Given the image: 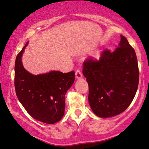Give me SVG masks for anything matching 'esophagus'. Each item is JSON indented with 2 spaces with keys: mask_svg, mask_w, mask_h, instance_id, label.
Wrapping results in <instances>:
<instances>
[{
  "mask_svg": "<svg viewBox=\"0 0 149 149\" xmlns=\"http://www.w3.org/2000/svg\"><path fill=\"white\" fill-rule=\"evenodd\" d=\"M82 77V73L81 72L80 70H79V69H77L76 71V78H81Z\"/></svg>",
  "mask_w": 149,
  "mask_h": 149,
  "instance_id": "34e87169",
  "label": "esophagus"
}]
</instances>
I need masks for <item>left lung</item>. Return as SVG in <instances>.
Masks as SVG:
<instances>
[{
  "label": "left lung",
  "instance_id": "8db88e82",
  "mask_svg": "<svg viewBox=\"0 0 149 149\" xmlns=\"http://www.w3.org/2000/svg\"><path fill=\"white\" fill-rule=\"evenodd\" d=\"M83 74L88 84V102L93 112L102 118L119 114L131 104L139 83L134 49L121 36L114 52L104 49L98 60L87 58Z\"/></svg>",
  "mask_w": 149,
  "mask_h": 149
}]
</instances>
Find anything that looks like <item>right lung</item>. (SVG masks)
<instances>
[{
  "mask_svg": "<svg viewBox=\"0 0 149 149\" xmlns=\"http://www.w3.org/2000/svg\"><path fill=\"white\" fill-rule=\"evenodd\" d=\"M27 43L15 58V93L32 117L45 123L54 124L64 115L65 95L74 82L75 72L53 71L37 76L29 73L24 68L21 60Z\"/></svg>",
  "mask_w": 149,
  "mask_h": 149,
  "instance_id": "right-lung-1",
  "label": "right lung"
}]
</instances>
